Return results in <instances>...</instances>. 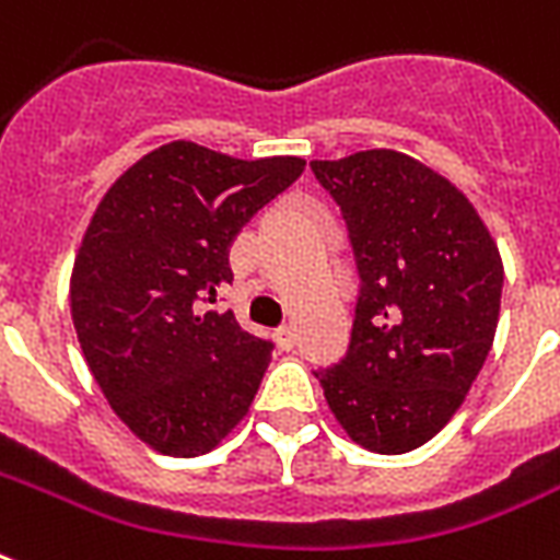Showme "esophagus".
I'll return each instance as SVG.
<instances>
[{
  "label": "esophagus",
  "instance_id": "obj_1",
  "mask_svg": "<svg viewBox=\"0 0 560 560\" xmlns=\"http://www.w3.org/2000/svg\"><path fill=\"white\" fill-rule=\"evenodd\" d=\"M276 340H279L281 349H293L296 347V331L293 328H279V335H276Z\"/></svg>",
  "mask_w": 560,
  "mask_h": 560
}]
</instances>
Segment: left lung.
<instances>
[{
    "label": "left lung",
    "instance_id": "left-lung-1",
    "mask_svg": "<svg viewBox=\"0 0 560 560\" xmlns=\"http://www.w3.org/2000/svg\"><path fill=\"white\" fill-rule=\"evenodd\" d=\"M311 170L347 217L361 272L349 352L319 387L358 446L402 455L455 417L493 347L502 255L467 194L405 152Z\"/></svg>",
    "mask_w": 560,
    "mask_h": 560
}]
</instances>
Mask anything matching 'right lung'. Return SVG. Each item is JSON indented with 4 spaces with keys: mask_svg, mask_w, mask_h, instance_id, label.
I'll use <instances>...</instances> for the list:
<instances>
[{
    "mask_svg": "<svg viewBox=\"0 0 560 560\" xmlns=\"http://www.w3.org/2000/svg\"><path fill=\"white\" fill-rule=\"evenodd\" d=\"M305 158L243 161L190 140L152 149L105 190L70 272L81 355L135 438L170 458L211 452L249 413L270 343L232 311H205L232 281L229 249Z\"/></svg>",
    "mask_w": 560,
    "mask_h": 560,
    "instance_id": "1",
    "label": "right lung"
}]
</instances>
